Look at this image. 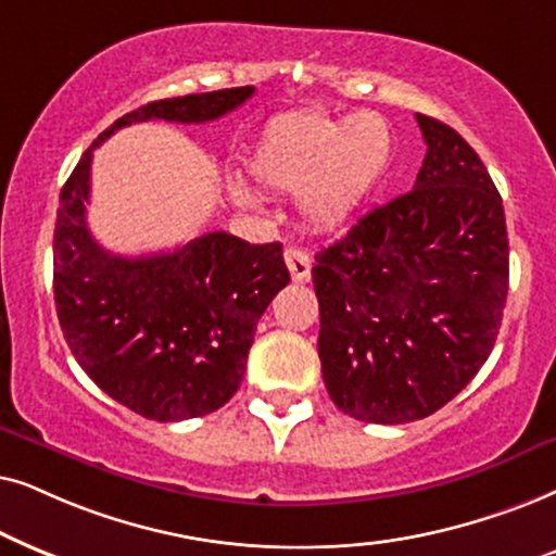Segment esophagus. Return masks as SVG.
Returning a JSON list of instances; mask_svg holds the SVG:
<instances>
[{
    "mask_svg": "<svg viewBox=\"0 0 556 556\" xmlns=\"http://www.w3.org/2000/svg\"><path fill=\"white\" fill-rule=\"evenodd\" d=\"M285 262H287V269L292 274V282L298 285L309 282V274H313V258H309L305 251L298 247H290L285 251Z\"/></svg>",
    "mask_w": 556,
    "mask_h": 556,
    "instance_id": "1",
    "label": "esophagus"
}]
</instances>
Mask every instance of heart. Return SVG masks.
Wrapping results in <instances>:
<instances>
[{
	"instance_id": "obj_1",
	"label": "heart",
	"mask_w": 556,
	"mask_h": 556,
	"mask_svg": "<svg viewBox=\"0 0 556 556\" xmlns=\"http://www.w3.org/2000/svg\"><path fill=\"white\" fill-rule=\"evenodd\" d=\"M391 154L389 124L361 111L351 118L287 114L266 124L247 162L262 190L294 195L309 224L336 226L371 192ZM251 205L249 192H236Z\"/></svg>"
}]
</instances>
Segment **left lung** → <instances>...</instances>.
Wrapping results in <instances>:
<instances>
[{
	"label": "left lung",
	"instance_id": "left-lung-1",
	"mask_svg": "<svg viewBox=\"0 0 556 556\" xmlns=\"http://www.w3.org/2000/svg\"><path fill=\"white\" fill-rule=\"evenodd\" d=\"M427 154L414 190L317 251L323 379L340 412L406 425L468 387L508 294L498 190L453 127L417 114Z\"/></svg>",
	"mask_w": 556,
	"mask_h": 556
}]
</instances>
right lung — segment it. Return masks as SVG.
<instances>
[{
  "instance_id": "1",
  "label": "right lung",
  "mask_w": 556,
  "mask_h": 556,
  "mask_svg": "<svg viewBox=\"0 0 556 556\" xmlns=\"http://www.w3.org/2000/svg\"><path fill=\"white\" fill-rule=\"evenodd\" d=\"M251 93L254 86L224 88L129 111L88 147L61 190L53 292L65 343L96 387L147 419L203 417L239 391L258 317L290 271L282 243L254 247L224 231L135 258L101 249L86 224L93 150L150 118L213 122Z\"/></svg>"
}]
</instances>
